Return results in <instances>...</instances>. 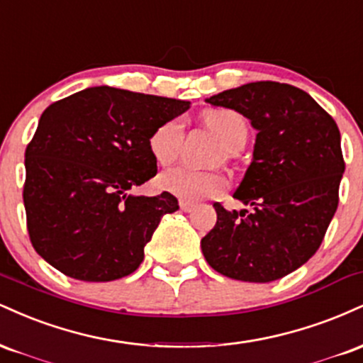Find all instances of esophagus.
<instances>
[{"mask_svg": "<svg viewBox=\"0 0 363 363\" xmlns=\"http://www.w3.org/2000/svg\"><path fill=\"white\" fill-rule=\"evenodd\" d=\"M179 206H181L182 211H186V213H189V211H193L194 203H193V201H187V199H181V201H179Z\"/></svg>", "mask_w": 363, "mask_h": 363, "instance_id": "obj_1", "label": "esophagus"}]
</instances>
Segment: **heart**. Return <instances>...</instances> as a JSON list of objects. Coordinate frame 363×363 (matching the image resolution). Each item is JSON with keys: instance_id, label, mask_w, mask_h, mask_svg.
<instances>
[{"instance_id": "obj_1", "label": "heart", "mask_w": 363, "mask_h": 363, "mask_svg": "<svg viewBox=\"0 0 363 363\" xmlns=\"http://www.w3.org/2000/svg\"><path fill=\"white\" fill-rule=\"evenodd\" d=\"M203 121L220 141L223 147V155L227 158L239 152L247 141V123L234 111H206ZM182 141H184V123L182 119H170L152 133L148 140L150 153L160 165H170L181 153ZM158 182L164 191L189 201L222 193L223 187L227 186L222 174L201 172L189 167L170 169L162 174Z\"/></svg>"}]
</instances>
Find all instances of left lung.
I'll use <instances>...</instances> for the list:
<instances>
[{"label": "left lung", "instance_id": "left-lung-1", "mask_svg": "<svg viewBox=\"0 0 363 363\" xmlns=\"http://www.w3.org/2000/svg\"><path fill=\"white\" fill-rule=\"evenodd\" d=\"M206 102L242 114L257 135L234 193L247 210L215 203L216 223L201 239L203 256L234 280L286 277L314 256L338 208L340 129L307 91L286 83H247Z\"/></svg>", "mask_w": 363, "mask_h": 363}]
</instances>
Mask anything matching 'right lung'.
Returning a JSON list of instances; mask_svg holds the SVG:
<instances>
[{
    "instance_id": "obj_1",
    "label": "right lung",
    "mask_w": 363,
    "mask_h": 363,
    "mask_svg": "<svg viewBox=\"0 0 363 363\" xmlns=\"http://www.w3.org/2000/svg\"><path fill=\"white\" fill-rule=\"evenodd\" d=\"M191 104L90 86L51 104L25 150L23 205L32 245L82 281H112L141 264L176 196H136L157 174L148 140Z\"/></svg>"
}]
</instances>
